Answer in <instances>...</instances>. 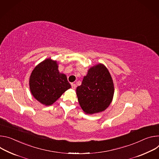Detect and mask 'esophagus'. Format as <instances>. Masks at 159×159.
<instances>
[{
  "mask_svg": "<svg viewBox=\"0 0 159 159\" xmlns=\"http://www.w3.org/2000/svg\"><path fill=\"white\" fill-rule=\"evenodd\" d=\"M76 84H75V83H71V88H72V89H73V90H75V89H76Z\"/></svg>",
  "mask_w": 159,
  "mask_h": 159,
  "instance_id": "34e87169",
  "label": "esophagus"
}]
</instances>
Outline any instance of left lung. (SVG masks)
<instances>
[{"mask_svg": "<svg viewBox=\"0 0 159 159\" xmlns=\"http://www.w3.org/2000/svg\"><path fill=\"white\" fill-rule=\"evenodd\" d=\"M114 93L112 76L107 68L99 63L92 66L76 88L80 105L86 114L104 111L111 103Z\"/></svg>", "mask_w": 159, "mask_h": 159, "instance_id": "1", "label": "left lung"}]
</instances>
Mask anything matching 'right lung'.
Masks as SVG:
<instances>
[{"label": "right lung", "mask_w": 159, "mask_h": 159, "mask_svg": "<svg viewBox=\"0 0 159 159\" xmlns=\"http://www.w3.org/2000/svg\"><path fill=\"white\" fill-rule=\"evenodd\" d=\"M57 61L48 58L34 67L29 85L31 95L43 105H51L70 87L65 74L58 69Z\"/></svg>", "instance_id": "right-lung-1"}]
</instances>
